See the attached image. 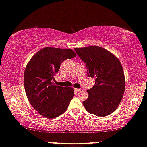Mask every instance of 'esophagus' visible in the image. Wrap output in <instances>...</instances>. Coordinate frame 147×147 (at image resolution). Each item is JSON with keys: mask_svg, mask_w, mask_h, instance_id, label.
Here are the masks:
<instances>
[{"mask_svg": "<svg viewBox=\"0 0 147 147\" xmlns=\"http://www.w3.org/2000/svg\"><path fill=\"white\" fill-rule=\"evenodd\" d=\"M81 90H82V89H78V88H75V92H78L81 91Z\"/></svg>", "mask_w": 147, "mask_h": 147, "instance_id": "1", "label": "esophagus"}]
</instances>
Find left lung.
Wrapping results in <instances>:
<instances>
[{
    "mask_svg": "<svg viewBox=\"0 0 147 147\" xmlns=\"http://www.w3.org/2000/svg\"><path fill=\"white\" fill-rule=\"evenodd\" d=\"M86 65L88 76L95 80L83 102L90 114L103 117L112 114L121 102L125 90V77L120 60L109 51L97 45L75 48Z\"/></svg>",
    "mask_w": 147,
    "mask_h": 147,
    "instance_id": "1",
    "label": "left lung"
}]
</instances>
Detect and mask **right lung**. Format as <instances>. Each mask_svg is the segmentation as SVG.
<instances>
[{
    "mask_svg": "<svg viewBox=\"0 0 147 147\" xmlns=\"http://www.w3.org/2000/svg\"><path fill=\"white\" fill-rule=\"evenodd\" d=\"M76 55L71 49L44 47L31 57L26 66V95L32 106L45 118L61 115L74 97L73 88L56 86L53 81L62 62Z\"/></svg>",
    "mask_w": 147,
    "mask_h": 147,
    "instance_id": "1",
    "label": "right lung"
}]
</instances>
